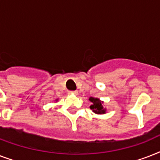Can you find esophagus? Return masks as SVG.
<instances>
[{
	"label": "esophagus",
	"mask_w": 160,
	"mask_h": 160,
	"mask_svg": "<svg viewBox=\"0 0 160 160\" xmlns=\"http://www.w3.org/2000/svg\"><path fill=\"white\" fill-rule=\"evenodd\" d=\"M70 94H72V95H78V92L75 90V91H70Z\"/></svg>",
	"instance_id": "1"
}]
</instances>
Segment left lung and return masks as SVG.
I'll use <instances>...</instances> for the list:
<instances>
[{"label": "left lung", "instance_id": "left-lung-1", "mask_svg": "<svg viewBox=\"0 0 160 160\" xmlns=\"http://www.w3.org/2000/svg\"><path fill=\"white\" fill-rule=\"evenodd\" d=\"M89 100L91 102V105L90 106V109H91L95 114H104L106 113V108H105V107L103 106L104 101L100 100L99 98L95 97H90Z\"/></svg>", "mask_w": 160, "mask_h": 160}]
</instances>
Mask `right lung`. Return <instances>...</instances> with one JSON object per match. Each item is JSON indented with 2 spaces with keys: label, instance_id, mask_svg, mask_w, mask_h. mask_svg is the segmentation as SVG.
<instances>
[{
  "label": "right lung",
  "instance_id": "add662e5",
  "mask_svg": "<svg viewBox=\"0 0 160 160\" xmlns=\"http://www.w3.org/2000/svg\"><path fill=\"white\" fill-rule=\"evenodd\" d=\"M55 101H56V102H57V101H58V99H56V100H55Z\"/></svg>",
  "mask_w": 160,
  "mask_h": 160
}]
</instances>
